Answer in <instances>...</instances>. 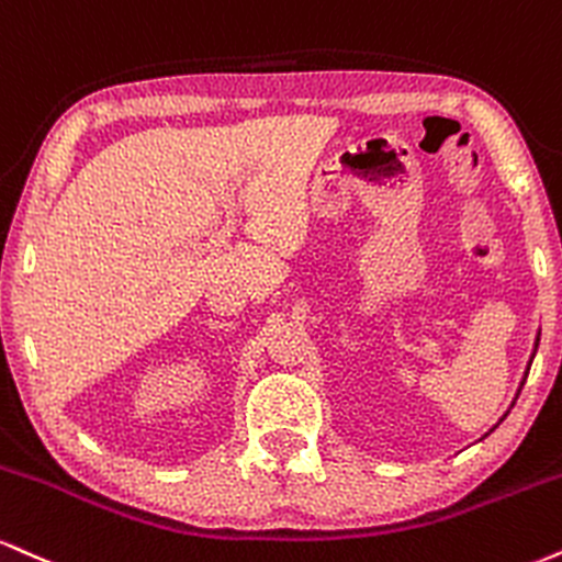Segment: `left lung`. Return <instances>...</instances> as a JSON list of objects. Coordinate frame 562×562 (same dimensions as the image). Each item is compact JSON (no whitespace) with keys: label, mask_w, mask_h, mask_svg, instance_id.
<instances>
[{"label":"left lung","mask_w":562,"mask_h":562,"mask_svg":"<svg viewBox=\"0 0 562 562\" xmlns=\"http://www.w3.org/2000/svg\"><path fill=\"white\" fill-rule=\"evenodd\" d=\"M537 347H539V336H537Z\"/></svg>","instance_id":"left-lung-1"}]
</instances>
